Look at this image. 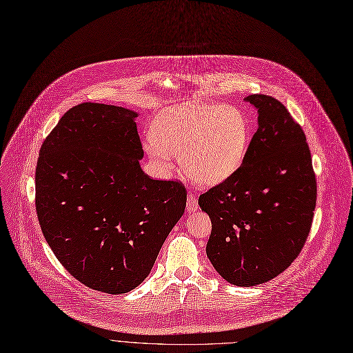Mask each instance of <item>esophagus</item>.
Here are the masks:
<instances>
[{
	"instance_id": "1",
	"label": "esophagus",
	"mask_w": 353,
	"mask_h": 353,
	"mask_svg": "<svg viewBox=\"0 0 353 353\" xmlns=\"http://www.w3.org/2000/svg\"><path fill=\"white\" fill-rule=\"evenodd\" d=\"M198 209V202L196 198L192 192H188V199H186V210L189 212H194Z\"/></svg>"
}]
</instances>
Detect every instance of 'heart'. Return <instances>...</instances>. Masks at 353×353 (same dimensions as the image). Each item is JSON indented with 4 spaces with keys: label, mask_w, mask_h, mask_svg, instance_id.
<instances>
[{
    "label": "heart",
    "mask_w": 353,
    "mask_h": 353,
    "mask_svg": "<svg viewBox=\"0 0 353 353\" xmlns=\"http://www.w3.org/2000/svg\"><path fill=\"white\" fill-rule=\"evenodd\" d=\"M250 125L246 114L225 104L189 103L165 108L145 140L147 152L167 165L181 155L183 172L203 186L233 175L246 157Z\"/></svg>",
    "instance_id": "1"
}]
</instances>
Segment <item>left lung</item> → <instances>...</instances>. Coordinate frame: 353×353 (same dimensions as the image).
<instances>
[{
  "instance_id": "obj_1",
  "label": "left lung",
  "mask_w": 353,
  "mask_h": 353,
  "mask_svg": "<svg viewBox=\"0 0 353 353\" xmlns=\"http://www.w3.org/2000/svg\"><path fill=\"white\" fill-rule=\"evenodd\" d=\"M259 127L237 171L199 196L212 222L206 254L230 284L277 277L301 253L316 205V179L304 130L285 105L246 97Z\"/></svg>"
}]
</instances>
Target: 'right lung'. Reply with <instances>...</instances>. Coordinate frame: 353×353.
Segmentation results:
<instances>
[{
  "label": "right lung",
  "instance_id": "add662e5",
  "mask_svg": "<svg viewBox=\"0 0 353 353\" xmlns=\"http://www.w3.org/2000/svg\"><path fill=\"white\" fill-rule=\"evenodd\" d=\"M135 117L117 105L72 107L45 139L35 171L49 248L70 276L107 294L145 280L186 205L182 182L141 170Z\"/></svg>",
  "mask_w": 353,
  "mask_h": 353
}]
</instances>
